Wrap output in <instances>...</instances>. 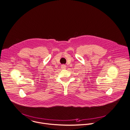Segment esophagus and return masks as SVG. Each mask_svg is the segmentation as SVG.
I'll list each match as a JSON object with an SVG mask.
<instances>
[{
  "label": "esophagus",
  "instance_id": "obj_1",
  "mask_svg": "<svg viewBox=\"0 0 130 130\" xmlns=\"http://www.w3.org/2000/svg\"><path fill=\"white\" fill-rule=\"evenodd\" d=\"M61 68L62 69H65L66 68V66L65 65H62L61 66Z\"/></svg>",
  "mask_w": 130,
  "mask_h": 130
}]
</instances>
